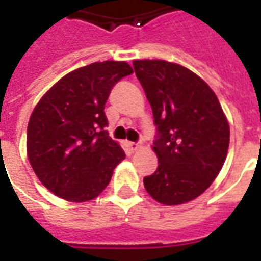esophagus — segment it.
<instances>
[{
  "label": "esophagus",
  "instance_id": "34e87169",
  "mask_svg": "<svg viewBox=\"0 0 261 261\" xmlns=\"http://www.w3.org/2000/svg\"><path fill=\"white\" fill-rule=\"evenodd\" d=\"M128 147H130L131 151H137L141 148V144L140 142H128Z\"/></svg>",
  "mask_w": 261,
  "mask_h": 261
}]
</instances>
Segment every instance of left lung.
<instances>
[{"label":"left lung","instance_id":"8db88e82","mask_svg":"<svg viewBox=\"0 0 261 261\" xmlns=\"http://www.w3.org/2000/svg\"><path fill=\"white\" fill-rule=\"evenodd\" d=\"M133 65L156 125L158 168L144 177V186L165 205L192 201L215 180L229 147V124L218 97L179 64L136 60Z\"/></svg>","mask_w":261,"mask_h":261}]
</instances>
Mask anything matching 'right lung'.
<instances>
[{"mask_svg": "<svg viewBox=\"0 0 261 261\" xmlns=\"http://www.w3.org/2000/svg\"><path fill=\"white\" fill-rule=\"evenodd\" d=\"M130 74L124 61L85 65L63 76L37 103L28 124V158L56 196L89 201L125 158L109 137L105 105L113 86Z\"/></svg>", "mask_w": 261, "mask_h": 261, "instance_id": "obj_1", "label": "right lung"}]
</instances>
